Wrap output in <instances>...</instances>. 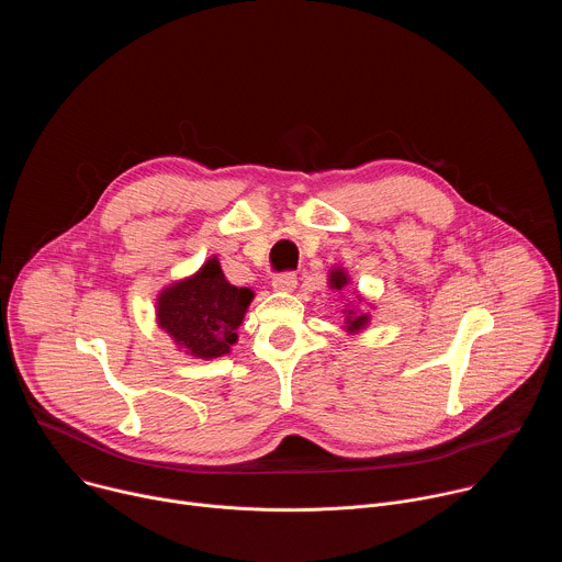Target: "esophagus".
<instances>
[{"label": "esophagus", "instance_id": "1", "mask_svg": "<svg viewBox=\"0 0 562 562\" xmlns=\"http://www.w3.org/2000/svg\"><path fill=\"white\" fill-rule=\"evenodd\" d=\"M295 284H297V278L293 271H284L273 278V289H278V291H293Z\"/></svg>", "mask_w": 562, "mask_h": 562}]
</instances>
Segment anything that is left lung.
<instances>
[{
  "label": "left lung",
  "instance_id": "8db88e82",
  "mask_svg": "<svg viewBox=\"0 0 562 562\" xmlns=\"http://www.w3.org/2000/svg\"><path fill=\"white\" fill-rule=\"evenodd\" d=\"M331 286L334 289H342V286H347V276H345V271H331ZM345 313H347V329L349 331H360L367 323H369V315L367 313H358V311H353V308H345Z\"/></svg>",
  "mask_w": 562,
  "mask_h": 562
}]
</instances>
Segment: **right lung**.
<instances>
[{"label":"right lung","mask_w":562,"mask_h":562,"mask_svg":"<svg viewBox=\"0 0 562 562\" xmlns=\"http://www.w3.org/2000/svg\"><path fill=\"white\" fill-rule=\"evenodd\" d=\"M251 300L254 291L228 284L211 258L193 278L159 293L157 323L187 353L211 360L231 351Z\"/></svg>","instance_id":"1"}]
</instances>
